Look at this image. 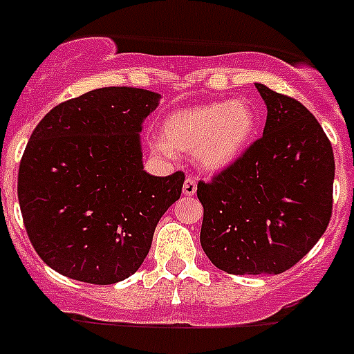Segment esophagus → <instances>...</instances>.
Segmentation results:
<instances>
[{"mask_svg":"<svg viewBox=\"0 0 354 354\" xmlns=\"http://www.w3.org/2000/svg\"><path fill=\"white\" fill-rule=\"evenodd\" d=\"M196 191H198V182H196L194 178H187L185 183H183V194L185 196H194Z\"/></svg>","mask_w":354,"mask_h":354,"instance_id":"1","label":"esophagus"}]
</instances>
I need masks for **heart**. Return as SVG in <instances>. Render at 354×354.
Here are the masks:
<instances>
[{
  "label": "heart",
  "instance_id": "heart-1",
  "mask_svg": "<svg viewBox=\"0 0 354 354\" xmlns=\"http://www.w3.org/2000/svg\"><path fill=\"white\" fill-rule=\"evenodd\" d=\"M259 129V113L246 99L209 102L171 113L154 151L172 158L174 151L194 154L207 171H221L241 158Z\"/></svg>",
  "mask_w": 354,
  "mask_h": 354
}]
</instances>
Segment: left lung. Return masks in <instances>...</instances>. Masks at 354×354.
<instances>
[{
	"mask_svg": "<svg viewBox=\"0 0 354 354\" xmlns=\"http://www.w3.org/2000/svg\"><path fill=\"white\" fill-rule=\"evenodd\" d=\"M268 115L263 136L210 182L200 241L234 275L283 273L319 241L333 210L335 156L319 120L299 100L255 84Z\"/></svg>",
	"mask_w": 354,
	"mask_h": 354,
	"instance_id": "left-lung-1",
	"label": "left lung"
}]
</instances>
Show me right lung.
I'll return each instance as SVG.
<instances>
[{
    "label": "right lung",
    "mask_w": 354,
    "mask_h": 354,
    "mask_svg": "<svg viewBox=\"0 0 354 354\" xmlns=\"http://www.w3.org/2000/svg\"><path fill=\"white\" fill-rule=\"evenodd\" d=\"M160 95L99 88L44 115L26 144L17 198L32 246L75 281L115 284L140 268L154 228L182 194L185 174L151 176L142 122Z\"/></svg>",
    "instance_id": "obj_1"
}]
</instances>
